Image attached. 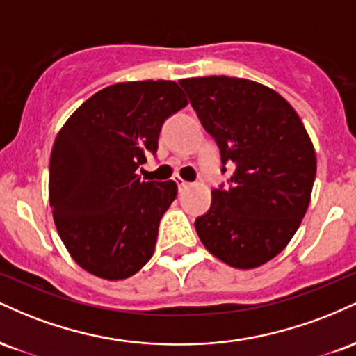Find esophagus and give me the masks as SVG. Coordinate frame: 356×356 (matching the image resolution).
Here are the masks:
<instances>
[{
  "mask_svg": "<svg viewBox=\"0 0 356 356\" xmlns=\"http://www.w3.org/2000/svg\"><path fill=\"white\" fill-rule=\"evenodd\" d=\"M174 181H175V184H177L179 191H182V189H186V187H189V182H186V181H184V179H181V177H175Z\"/></svg>",
  "mask_w": 356,
  "mask_h": 356,
  "instance_id": "34e87169",
  "label": "esophagus"
}]
</instances>
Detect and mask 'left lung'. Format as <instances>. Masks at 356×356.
I'll return each mask as SVG.
<instances>
[{"label": "left lung", "instance_id": "8db88e82", "mask_svg": "<svg viewBox=\"0 0 356 356\" xmlns=\"http://www.w3.org/2000/svg\"><path fill=\"white\" fill-rule=\"evenodd\" d=\"M179 83L219 147L220 172L234 167L229 187L212 189L195 231L229 266H261L283 251L308 209L316 175L308 132L280 93L256 81L222 75Z\"/></svg>", "mask_w": 356, "mask_h": 356}]
</instances>
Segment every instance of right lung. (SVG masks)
<instances>
[{
	"mask_svg": "<svg viewBox=\"0 0 356 356\" xmlns=\"http://www.w3.org/2000/svg\"><path fill=\"white\" fill-rule=\"evenodd\" d=\"M187 104L175 81H127L97 92L61 127L48 194L60 238L85 271L125 280L152 257L177 184L144 182L136 170Z\"/></svg>",
	"mask_w": 356,
	"mask_h": 356,
	"instance_id": "add662e5",
	"label": "right lung"
}]
</instances>
